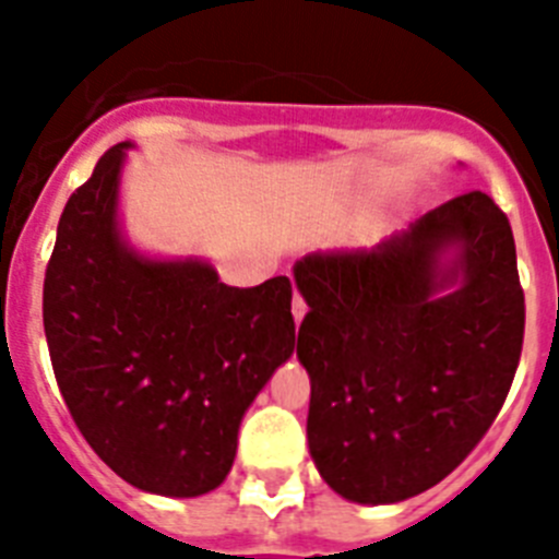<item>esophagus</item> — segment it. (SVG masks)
Instances as JSON below:
<instances>
[{"mask_svg": "<svg viewBox=\"0 0 559 559\" xmlns=\"http://www.w3.org/2000/svg\"><path fill=\"white\" fill-rule=\"evenodd\" d=\"M305 313H308V305H305V299L299 294H294V322L299 324L305 319Z\"/></svg>", "mask_w": 559, "mask_h": 559, "instance_id": "34e87169", "label": "esophagus"}]
</instances>
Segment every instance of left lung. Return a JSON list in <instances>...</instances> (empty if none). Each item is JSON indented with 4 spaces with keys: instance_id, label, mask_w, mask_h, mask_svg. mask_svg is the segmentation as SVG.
Instances as JSON below:
<instances>
[{
    "instance_id": "obj_1",
    "label": "left lung",
    "mask_w": 559,
    "mask_h": 559,
    "mask_svg": "<svg viewBox=\"0 0 559 559\" xmlns=\"http://www.w3.org/2000/svg\"><path fill=\"white\" fill-rule=\"evenodd\" d=\"M294 280L310 308L296 355L324 481L347 501L394 503L456 471L501 412L523 347L515 237L496 201L464 192L372 251L302 257Z\"/></svg>"
}]
</instances>
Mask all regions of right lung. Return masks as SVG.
<instances>
[{"label":"right lung","mask_w":559,"mask_h":559,"mask_svg":"<svg viewBox=\"0 0 559 559\" xmlns=\"http://www.w3.org/2000/svg\"><path fill=\"white\" fill-rule=\"evenodd\" d=\"M128 142L69 195L44 274V333L69 414L92 451L145 492L192 498L231 471L237 428L296 347L290 280L229 288L199 260L122 243Z\"/></svg>","instance_id":"1"}]
</instances>
